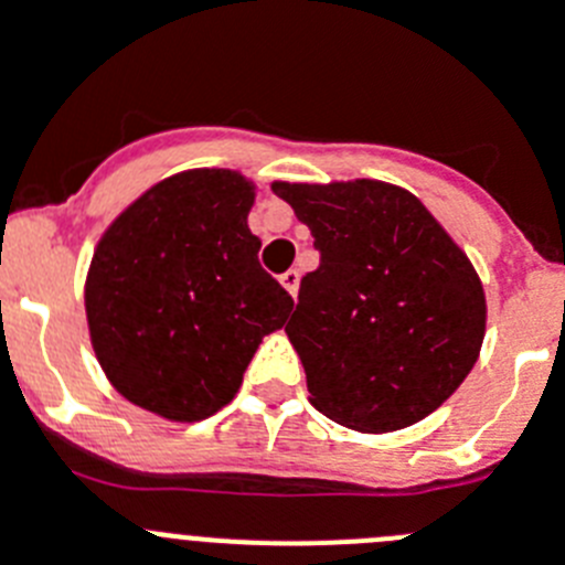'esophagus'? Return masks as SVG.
I'll return each mask as SVG.
<instances>
[{"instance_id": "1", "label": "esophagus", "mask_w": 565, "mask_h": 565, "mask_svg": "<svg viewBox=\"0 0 565 565\" xmlns=\"http://www.w3.org/2000/svg\"><path fill=\"white\" fill-rule=\"evenodd\" d=\"M279 282H282V288H286L291 297H297V291H299V271H297V268H288L286 274H279Z\"/></svg>"}]
</instances>
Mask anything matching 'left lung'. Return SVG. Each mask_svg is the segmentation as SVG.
I'll use <instances>...</instances> for the list:
<instances>
[{"instance_id":"1","label":"left lung","mask_w":565,"mask_h":565,"mask_svg":"<svg viewBox=\"0 0 565 565\" xmlns=\"http://www.w3.org/2000/svg\"><path fill=\"white\" fill-rule=\"evenodd\" d=\"M271 190L319 248L286 324L310 403L361 434L428 417L482 350L488 302L473 263L397 184L274 181Z\"/></svg>"}]
</instances>
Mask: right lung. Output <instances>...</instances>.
<instances>
[{"instance_id": "obj_1", "label": "right lung", "mask_w": 565, "mask_h": 565, "mask_svg": "<svg viewBox=\"0 0 565 565\" xmlns=\"http://www.w3.org/2000/svg\"><path fill=\"white\" fill-rule=\"evenodd\" d=\"M255 181L195 168L162 179L97 241L83 302L111 386L164 420L195 423L237 395L294 299L257 260Z\"/></svg>"}]
</instances>
